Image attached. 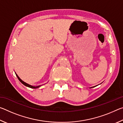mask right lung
<instances>
[{"label":"right lung","mask_w":123,"mask_h":123,"mask_svg":"<svg viewBox=\"0 0 123 123\" xmlns=\"http://www.w3.org/2000/svg\"><path fill=\"white\" fill-rule=\"evenodd\" d=\"M16 76H17V77L18 78V80H19L20 81V82H22L23 84L24 85H25V86H27V87H30V88H38V87H39V86H37V87H35V86H31V85H29V84H26V82H24L23 81H22L21 79H20V78H19V77L17 75V74H16Z\"/></svg>","instance_id":"add662e5"}]
</instances>
